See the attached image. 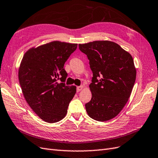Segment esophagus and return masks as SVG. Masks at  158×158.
Segmentation results:
<instances>
[{
  "instance_id": "obj_1",
  "label": "esophagus",
  "mask_w": 158,
  "mask_h": 158,
  "mask_svg": "<svg viewBox=\"0 0 158 158\" xmlns=\"http://www.w3.org/2000/svg\"><path fill=\"white\" fill-rule=\"evenodd\" d=\"M83 89V85H81V86H79L77 87V92H79L80 91H81Z\"/></svg>"
}]
</instances>
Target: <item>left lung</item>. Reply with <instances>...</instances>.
<instances>
[{"label":"left lung","mask_w":158,"mask_h":158,"mask_svg":"<svg viewBox=\"0 0 158 158\" xmlns=\"http://www.w3.org/2000/svg\"><path fill=\"white\" fill-rule=\"evenodd\" d=\"M93 72L89 85L92 98L85 104L91 118L106 121L118 115L130 97L136 78L131 55L118 44L95 40L79 44Z\"/></svg>","instance_id":"left-lung-1"}]
</instances>
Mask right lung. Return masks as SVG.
<instances>
[{
    "mask_svg": "<svg viewBox=\"0 0 158 158\" xmlns=\"http://www.w3.org/2000/svg\"><path fill=\"white\" fill-rule=\"evenodd\" d=\"M77 47V44L52 41L31 48L23 56L19 70L23 95L33 111L46 122L63 119L76 94L75 86L64 83L67 73L64 64Z\"/></svg>",
    "mask_w": 158,
    "mask_h": 158,
    "instance_id": "1",
    "label": "right lung"
}]
</instances>
